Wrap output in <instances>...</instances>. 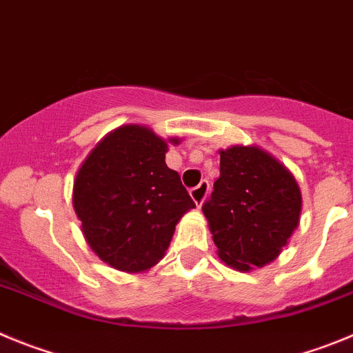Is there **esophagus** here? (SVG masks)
I'll return each mask as SVG.
<instances>
[{
    "instance_id": "esophagus-1",
    "label": "esophagus",
    "mask_w": 353,
    "mask_h": 353,
    "mask_svg": "<svg viewBox=\"0 0 353 353\" xmlns=\"http://www.w3.org/2000/svg\"><path fill=\"white\" fill-rule=\"evenodd\" d=\"M209 193V181H200L199 186H195V188L190 190V195H192L193 202L196 204V208H200V205L204 204L205 196H208Z\"/></svg>"
}]
</instances>
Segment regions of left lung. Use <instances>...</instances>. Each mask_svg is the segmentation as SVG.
I'll return each mask as SVG.
<instances>
[{
  "label": "left lung",
  "mask_w": 353,
  "mask_h": 353,
  "mask_svg": "<svg viewBox=\"0 0 353 353\" xmlns=\"http://www.w3.org/2000/svg\"><path fill=\"white\" fill-rule=\"evenodd\" d=\"M303 196L285 165L256 145L220 151V177L202 205L218 256L237 271L263 268L299 225Z\"/></svg>",
  "instance_id": "1"
}]
</instances>
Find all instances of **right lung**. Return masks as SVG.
Instances as JSON below:
<instances>
[{
    "mask_svg": "<svg viewBox=\"0 0 353 353\" xmlns=\"http://www.w3.org/2000/svg\"><path fill=\"white\" fill-rule=\"evenodd\" d=\"M167 149L153 130L119 126L98 142L75 177L82 234L117 271L141 272L160 262L181 216L195 208L179 174L165 163Z\"/></svg>",
    "mask_w": 353,
    "mask_h": 353,
    "instance_id": "right-lung-1",
    "label": "right lung"
}]
</instances>
